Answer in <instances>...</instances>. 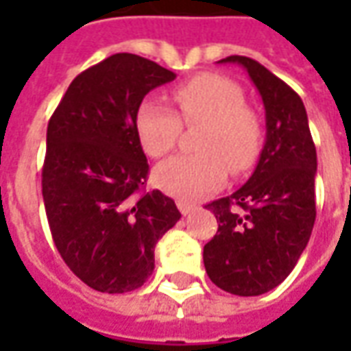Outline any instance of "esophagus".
<instances>
[{
	"mask_svg": "<svg viewBox=\"0 0 351 351\" xmlns=\"http://www.w3.org/2000/svg\"><path fill=\"white\" fill-rule=\"evenodd\" d=\"M176 206H178V210H180L184 216H186V214L193 213V210L197 208L195 205H191V203H188V201H182V199H180V201H176Z\"/></svg>",
	"mask_w": 351,
	"mask_h": 351,
	"instance_id": "obj_1",
	"label": "esophagus"
}]
</instances>
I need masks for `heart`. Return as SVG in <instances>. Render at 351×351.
Listing matches in <instances>:
<instances>
[{"instance_id":"heart-1","label":"heart","mask_w":351,"mask_h":351,"mask_svg":"<svg viewBox=\"0 0 351 351\" xmlns=\"http://www.w3.org/2000/svg\"><path fill=\"white\" fill-rule=\"evenodd\" d=\"M178 114L156 101H145L135 116L141 146L150 158L167 156L180 137L182 123L203 125L197 133L199 154L176 156L154 171L156 184L171 195L203 199L223 186L228 167L241 175L258 161L261 150L259 118L244 105V93L233 80L205 73L175 88Z\"/></svg>"}]
</instances>
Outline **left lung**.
Masks as SVG:
<instances>
[{"instance_id": "left-lung-1", "label": "left lung", "mask_w": 351, "mask_h": 351, "mask_svg": "<svg viewBox=\"0 0 351 351\" xmlns=\"http://www.w3.org/2000/svg\"><path fill=\"white\" fill-rule=\"evenodd\" d=\"M243 65L265 107L263 150L248 182L208 203L218 233L203 248L208 278L228 293L263 295L293 271L316 220V146L301 97L284 80L246 56Z\"/></svg>"}]
</instances>
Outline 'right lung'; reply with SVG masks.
Here are the masks:
<instances>
[{
	"label": "right lung",
	"mask_w": 351,
	"mask_h": 351,
	"mask_svg": "<svg viewBox=\"0 0 351 351\" xmlns=\"http://www.w3.org/2000/svg\"><path fill=\"white\" fill-rule=\"evenodd\" d=\"M175 73L137 54H112L73 80L50 118L43 199L50 233L86 286L125 293L154 272V248L180 220L175 201L146 191L148 161L135 116Z\"/></svg>",
	"instance_id": "right-lung-1"
}]
</instances>
